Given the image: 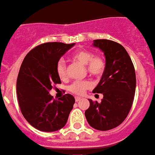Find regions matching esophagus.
Here are the masks:
<instances>
[{"label":"esophagus","instance_id":"esophagus-1","mask_svg":"<svg viewBox=\"0 0 155 155\" xmlns=\"http://www.w3.org/2000/svg\"><path fill=\"white\" fill-rule=\"evenodd\" d=\"M80 100H81V97H75V101H76L77 102L80 101Z\"/></svg>","mask_w":155,"mask_h":155}]
</instances>
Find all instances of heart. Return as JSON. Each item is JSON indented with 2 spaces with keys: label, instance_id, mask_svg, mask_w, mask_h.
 Listing matches in <instances>:
<instances>
[{
  "label": "heart",
  "instance_id": "obj_1",
  "mask_svg": "<svg viewBox=\"0 0 155 155\" xmlns=\"http://www.w3.org/2000/svg\"><path fill=\"white\" fill-rule=\"evenodd\" d=\"M72 58L74 61H77L80 64L86 65V68L91 75L94 77L101 76L105 70L106 64L105 61L100 56H94L93 54L87 50H80L72 55ZM57 73L58 77L61 79L66 78V64L63 59L58 61L57 64ZM92 87V82L89 80H83V81H75L73 82L68 87L71 92L74 94L82 95L84 91Z\"/></svg>",
  "mask_w": 155,
  "mask_h": 155
}]
</instances>
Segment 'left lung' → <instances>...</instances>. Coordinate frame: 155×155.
I'll return each instance as SVG.
<instances>
[{
    "mask_svg": "<svg viewBox=\"0 0 155 155\" xmlns=\"http://www.w3.org/2000/svg\"><path fill=\"white\" fill-rule=\"evenodd\" d=\"M92 46L103 52L106 67L93 93H102L101 102H93L85 111L86 119L92 128L108 130L120 125L126 118L135 97V68L125 48L108 39H95Z\"/></svg>",
    "mask_w": 155,
    "mask_h": 155,
    "instance_id": "left-lung-1",
    "label": "left lung"
}]
</instances>
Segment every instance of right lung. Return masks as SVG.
<instances>
[{"instance_id": "right-lung-1", "label": "right lung", "mask_w": 155, "mask_h": 155, "mask_svg": "<svg viewBox=\"0 0 155 155\" xmlns=\"http://www.w3.org/2000/svg\"><path fill=\"white\" fill-rule=\"evenodd\" d=\"M75 44L45 43L24 58L16 82L19 105L25 119L40 131L53 132L66 125L75 99L65 94L54 100L49 94L54 84L61 83L57 64Z\"/></svg>"}]
</instances>
